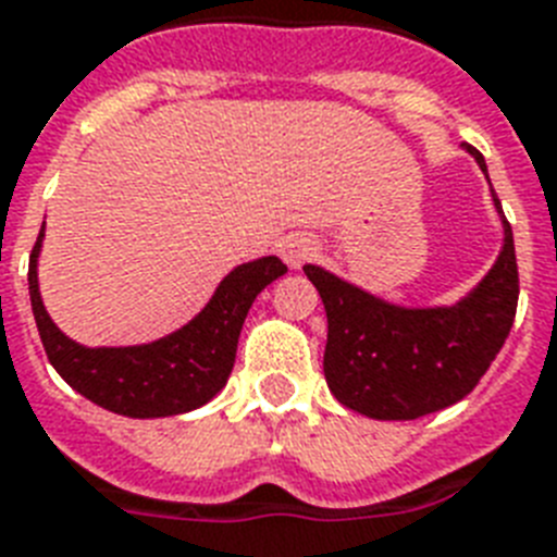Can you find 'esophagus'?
I'll return each instance as SVG.
<instances>
[{"label":"esophagus","instance_id":"esophagus-1","mask_svg":"<svg viewBox=\"0 0 557 557\" xmlns=\"http://www.w3.org/2000/svg\"><path fill=\"white\" fill-rule=\"evenodd\" d=\"M314 239L309 237V234H286V237L280 239V257L286 260L292 269H300L306 260H311L314 257Z\"/></svg>","mask_w":557,"mask_h":557}]
</instances>
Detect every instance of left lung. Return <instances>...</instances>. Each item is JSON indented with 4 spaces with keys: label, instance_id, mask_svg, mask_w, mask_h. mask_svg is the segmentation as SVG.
Segmentation results:
<instances>
[{
    "label": "left lung",
    "instance_id": "obj_1",
    "mask_svg": "<svg viewBox=\"0 0 557 557\" xmlns=\"http://www.w3.org/2000/svg\"><path fill=\"white\" fill-rule=\"evenodd\" d=\"M463 148L486 174L483 153ZM492 200L504 223V248L490 274L455 306L404 309L320 265H302L329 318L325 383L346 409L374 420H414L463 400L486 374L518 309L512 228L495 191Z\"/></svg>",
    "mask_w": 557,
    "mask_h": 557
}]
</instances>
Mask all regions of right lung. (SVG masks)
Returning a JSON list of instances; mask_svg holds the SVG:
<instances>
[{
    "label": "right lung",
    "mask_w": 557,
    "mask_h": 557,
    "mask_svg": "<svg viewBox=\"0 0 557 557\" xmlns=\"http://www.w3.org/2000/svg\"><path fill=\"white\" fill-rule=\"evenodd\" d=\"M42 237L45 225L30 251L28 288L45 355L67 386L125 418H171L206 406L232 374L239 329L255 297L288 271L280 257L243 263L223 277L206 309L169 337L143 346L88 349L59 332L45 311L36 277Z\"/></svg>",
    "instance_id": "add662e5"
}]
</instances>
